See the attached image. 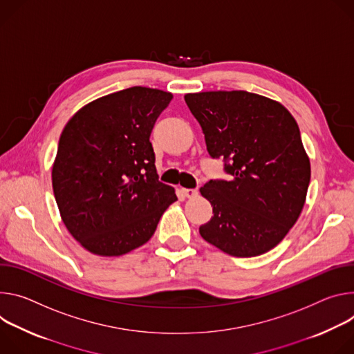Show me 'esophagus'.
<instances>
[{
  "label": "esophagus",
  "instance_id": "esophagus-1",
  "mask_svg": "<svg viewBox=\"0 0 354 354\" xmlns=\"http://www.w3.org/2000/svg\"><path fill=\"white\" fill-rule=\"evenodd\" d=\"M181 192H183L184 197L192 198V197H195V195L198 194V189L197 188H181Z\"/></svg>",
  "mask_w": 354,
  "mask_h": 354
}]
</instances>
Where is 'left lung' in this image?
<instances>
[{"label":"left lung","mask_w":354,"mask_h":354,"mask_svg":"<svg viewBox=\"0 0 354 354\" xmlns=\"http://www.w3.org/2000/svg\"><path fill=\"white\" fill-rule=\"evenodd\" d=\"M205 135L212 159L229 180H209L201 194L214 216L201 236L234 257L277 246L305 204L310 165L292 115L277 101L248 91L184 97Z\"/></svg>","instance_id":"left-lung-1"}]
</instances>
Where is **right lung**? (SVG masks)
Instances as JSON below:
<instances>
[{
    "mask_svg": "<svg viewBox=\"0 0 354 354\" xmlns=\"http://www.w3.org/2000/svg\"><path fill=\"white\" fill-rule=\"evenodd\" d=\"M170 93L131 87L98 98L64 127L52 170L62 219L88 252L121 256L151 236L177 201L159 181L150 133Z\"/></svg>",
    "mask_w": 354,
    "mask_h": 354,
    "instance_id": "add662e5",
    "label": "right lung"
}]
</instances>
